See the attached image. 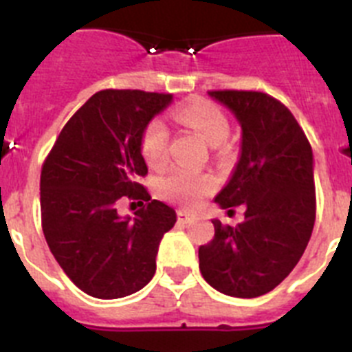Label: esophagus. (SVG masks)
Here are the masks:
<instances>
[{
  "label": "esophagus",
  "mask_w": 352,
  "mask_h": 352,
  "mask_svg": "<svg viewBox=\"0 0 352 352\" xmlns=\"http://www.w3.org/2000/svg\"><path fill=\"white\" fill-rule=\"evenodd\" d=\"M178 220L183 223H188V222H194L197 220V214L194 211H186V210H179L178 211Z\"/></svg>",
  "instance_id": "34e87169"
}]
</instances>
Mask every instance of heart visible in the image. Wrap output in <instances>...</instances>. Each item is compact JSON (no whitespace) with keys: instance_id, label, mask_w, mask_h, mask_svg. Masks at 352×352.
<instances>
[{"instance_id":"b5f03b06","label":"heart","mask_w":352,"mask_h":352,"mask_svg":"<svg viewBox=\"0 0 352 352\" xmlns=\"http://www.w3.org/2000/svg\"><path fill=\"white\" fill-rule=\"evenodd\" d=\"M174 120L195 130L211 146L222 144L231 132L229 118L222 109L213 102L201 100V98L182 105L174 113ZM169 129L166 121L160 118H155L146 125L141 138V153L149 167L158 169L166 164L169 158ZM211 186L213 183L204 174H197L183 167H174L167 176H164L158 190L162 197L169 199L173 203L190 206L199 203L211 190Z\"/></svg>"}]
</instances>
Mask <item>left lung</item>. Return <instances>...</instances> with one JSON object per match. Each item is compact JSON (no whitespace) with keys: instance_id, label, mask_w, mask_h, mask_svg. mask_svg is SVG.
Listing matches in <instances>:
<instances>
[{"instance_id":"1","label":"left lung","mask_w":352,"mask_h":352,"mask_svg":"<svg viewBox=\"0 0 352 352\" xmlns=\"http://www.w3.org/2000/svg\"><path fill=\"white\" fill-rule=\"evenodd\" d=\"M208 95L241 125L239 160L214 203L222 210L243 204L245 220L236 227L213 220L214 238L199 247V268L227 296H263L292 272L312 236V148L291 111L273 96L234 89Z\"/></svg>"}]
</instances>
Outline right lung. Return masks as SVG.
<instances>
[{"instance_id": "right-lung-1", "label": "right lung", "mask_w": 352, "mask_h": 352, "mask_svg": "<svg viewBox=\"0 0 352 352\" xmlns=\"http://www.w3.org/2000/svg\"><path fill=\"white\" fill-rule=\"evenodd\" d=\"M170 102L169 93L141 89L95 93L43 162V236L68 278L89 296H129L153 278L158 245L176 223V211L139 183L148 174L141 138ZM123 197L146 201L133 219L117 214Z\"/></svg>"}]
</instances>
